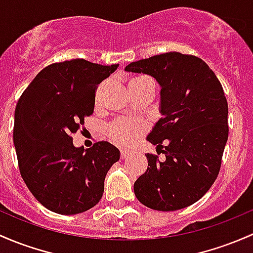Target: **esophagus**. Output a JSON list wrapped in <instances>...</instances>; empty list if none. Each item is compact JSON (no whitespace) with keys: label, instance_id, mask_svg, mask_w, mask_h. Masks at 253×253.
<instances>
[{"label":"esophagus","instance_id":"esophagus-1","mask_svg":"<svg viewBox=\"0 0 253 253\" xmlns=\"http://www.w3.org/2000/svg\"><path fill=\"white\" fill-rule=\"evenodd\" d=\"M120 154H121V159H126L131 155V151L126 150V149H121V150H120Z\"/></svg>","mask_w":253,"mask_h":253}]
</instances>
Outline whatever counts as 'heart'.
Returning <instances> with one entry per match:
<instances>
[{"label":"heart","mask_w":253,"mask_h":253,"mask_svg":"<svg viewBox=\"0 0 253 253\" xmlns=\"http://www.w3.org/2000/svg\"><path fill=\"white\" fill-rule=\"evenodd\" d=\"M145 78H134L129 81L128 87L140 82ZM148 125L144 121L131 119H119L109 125L108 135L113 142L122 147H131L139 140V138L145 133Z\"/></svg>","instance_id":"1"}]
</instances>
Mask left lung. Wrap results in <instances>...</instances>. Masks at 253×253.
I'll use <instances>...</instances> for the list:
<instances>
[{
    "label": "left lung",
    "instance_id": "8db88e82",
    "mask_svg": "<svg viewBox=\"0 0 253 253\" xmlns=\"http://www.w3.org/2000/svg\"><path fill=\"white\" fill-rule=\"evenodd\" d=\"M125 70L153 76L161 87L162 118L147 140L166 159L147 154L148 169L135 180V196L158 211L190 206L211 188L222 164L229 131L222 84L203 59L178 52L133 62Z\"/></svg>",
    "mask_w": 253,
    "mask_h": 253
}]
</instances>
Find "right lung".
<instances>
[{"label": "right lung", "instance_id": "obj_1", "mask_svg": "<svg viewBox=\"0 0 253 253\" xmlns=\"http://www.w3.org/2000/svg\"><path fill=\"white\" fill-rule=\"evenodd\" d=\"M118 68L84 59L50 64L18 100L13 142L20 174L49 211L82 213L102 199L105 175L119 161V149L108 142L76 148L71 134L93 114L98 84Z\"/></svg>", "mask_w": 253, "mask_h": 253}]
</instances>
